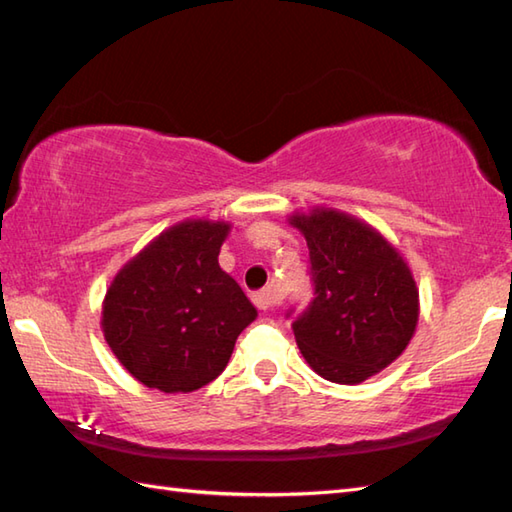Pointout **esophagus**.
Wrapping results in <instances>:
<instances>
[{"label": "esophagus", "mask_w": 512, "mask_h": 512, "mask_svg": "<svg viewBox=\"0 0 512 512\" xmlns=\"http://www.w3.org/2000/svg\"><path fill=\"white\" fill-rule=\"evenodd\" d=\"M253 299H255V304H257L259 310H270V308L277 304V295L270 288L268 290H259V293L253 295Z\"/></svg>", "instance_id": "obj_1"}]
</instances>
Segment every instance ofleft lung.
I'll return each instance as SVG.
<instances>
[{"label":"left lung","instance_id":"1","mask_svg":"<svg viewBox=\"0 0 512 512\" xmlns=\"http://www.w3.org/2000/svg\"><path fill=\"white\" fill-rule=\"evenodd\" d=\"M310 250L315 297L293 322L308 366L335 384H362L404 353L419 319L406 259L377 228L337 208L293 213Z\"/></svg>","mask_w":512,"mask_h":512}]
</instances>
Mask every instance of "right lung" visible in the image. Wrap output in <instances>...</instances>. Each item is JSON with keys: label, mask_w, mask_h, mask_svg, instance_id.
Wrapping results in <instances>:
<instances>
[{"label": "right lung", "mask_w": 512, "mask_h": 512, "mask_svg": "<svg viewBox=\"0 0 512 512\" xmlns=\"http://www.w3.org/2000/svg\"><path fill=\"white\" fill-rule=\"evenodd\" d=\"M230 222L184 219L126 262L102 304L106 344L130 375L162 393H193L226 368L255 322L233 277L219 268Z\"/></svg>", "instance_id": "1"}]
</instances>
